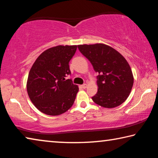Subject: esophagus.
<instances>
[{
    "instance_id": "esophagus-1",
    "label": "esophagus",
    "mask_w": 158,
    "mask_h": 158,
    "mask_svg": "<svg viewBox=\"0 0 158 158\" xmlns=\"http://www.w3.org/2000/svg\"><path fill=\"white\" fill-rule=\"evenodd\" d=\"M81 88L82 89H86L87 88V84H83V85H81Z\"/></svg>"
}]
</instances>
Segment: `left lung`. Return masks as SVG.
Returning a JSON list of instances; mask_svg holds the SVG:
<instances>
[{
  "instance_id": "1",
  "label": "left lung",
  "mask_w": 158,
  "mask_h": 158,
  "mask_svg": "<svg viewBox=\"0 0 158 158\" xmlns=\"http://www.w3.org/2000/svg\"><path fill=\"white\" fill-rule=\"evenodd\" d=\"M78 49L98 73V90L92 97L93 102L105 108L116 107L123 103L134 83L132 70L125 58L103 44L79 45Z\"/></svg>"
}]
</instances>
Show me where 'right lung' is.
Listing matches in <instances>:
<instances>
[{"mask_svg": "<svg viewBox=\"0 0 158 158\" xmlns=\"http://www.w3.org/2000/svg\"><path fill=\"white\" fill-rule=\"evenodd\" d=\"M77 46H56L44 51L28 74L27 92L35 107L45 114L58 116L74 104L79 88L71 79L69 62Z\"/></svg>", "mask_w": 158, "mask_h": 158, "instance_id": "right-lung-1", "label": "right lung"}]
</instances>
